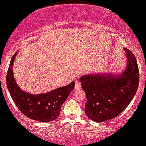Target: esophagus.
<instances>
[{
	"label": "esophagus",
	"mask_w": 146,
	"mask_h": 146,
	"mask_svg": "<svg viewBox=\"0 0 146 146\" xmlns=\"http://www.w3.org/2000/svg\"><path fill=\"white\" fill-rule=\"evenodd\" d=\"M79 88H81V83L79 82V81H76L75 82V89L78 90Z\"/></svg>",
	"instance_id": "obj_1"
}]
</instances>
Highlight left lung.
<instances>
[{
  "mask_svg": "<svg viewBox=\"0 0 146 146\" xmlns=\"http://www.w3.org/2000/svg\"><path fill=\"white\" fill-rule=\"evenodd\" d=\"M126 52V70L119 75L90 74L80 78L86 94L85 112L93 121L103 122L115 118L128 106L138 89L139 73L132 52Z\"/></svg>",
  "mask_w": 146,
  "mask_h": 146,
  "instance_id": "1",
  "label": "left lung"
}]
</instances>
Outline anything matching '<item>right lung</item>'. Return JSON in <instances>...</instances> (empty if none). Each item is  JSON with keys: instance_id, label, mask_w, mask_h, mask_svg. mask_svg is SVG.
Wrapping results in <instances>:
<instances>
[{"instance_id": "right-lung-1", "label": "right lung", "mask_w": 146, "mask_h": 146, "mask_svg": "<svg viewBox=\"0 0 146 146\" xmlns=\"http://www.w3.org/2000/svg\"><path fill=\"white\" fill-rule=\"evenodd\" d=\"M18 52L12 57L7 73V85L12 99L18 109L33 120L49 122L55 120L60 114L61 106L75 86L72 82L68 85L60 87L48 93L32 94L22 91L15 83L13 65Z\"/></svg>"}]
</instances>
